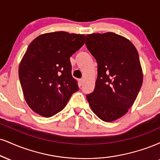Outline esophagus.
<instances>
[{
	"label": "esophagus",
	"instance_id": "esophagus-1",
	"mask_svg": "<svg viewBox=\"0 0 160 160\" xmlns=\"http://www.w3.org/2000/svg\"><path fill=\"white\" fill-rule=\"evenodd\" d=\"M83 82H84L83 79H80V80H79V84H80V86H82V84H83Z\"/></svg>",
	"mask_w": 160,
	"mask_h": 160
}]
</instances>
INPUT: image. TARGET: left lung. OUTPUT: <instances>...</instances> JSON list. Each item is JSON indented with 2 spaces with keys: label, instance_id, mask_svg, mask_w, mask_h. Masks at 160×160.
Here are the masks:
<instances>
[{
  "label": "left lung",
  "instance_id": "8db88e82",
  "mask_svg": "<svg viewBox=\"0 0 160 160\" xmlns=\"http://www.w3.org/2000/svg\"><path fill=\"white\" fill-rule=\"evenodd\" d=\"M86 45L98 62L95 90L86 98L100 119L113 122L128 112L142 87L138 51L130 40L111 32L88 34Z\"/></svg>",
  "mask_w": 160,
  "mask_h": 160
}]
</instances>
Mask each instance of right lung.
<instances>
[{"mask_svg":"<svg viewBox=\"0 0 160 160\" xmlns=\"http://www.w3.org/2000/svg\"><path fill=\"white\" fill-rule=\"evenodd\" d=\"M84 42L83 34L59 31L42 34L29 45L19 65L18 76L32 110L46 118L53 116L78 91L70 57Z\"/></svg>","mask_w":160,"mask_h":160,"instance_id":"add662e5","label":"right lung"}]
</instances>
